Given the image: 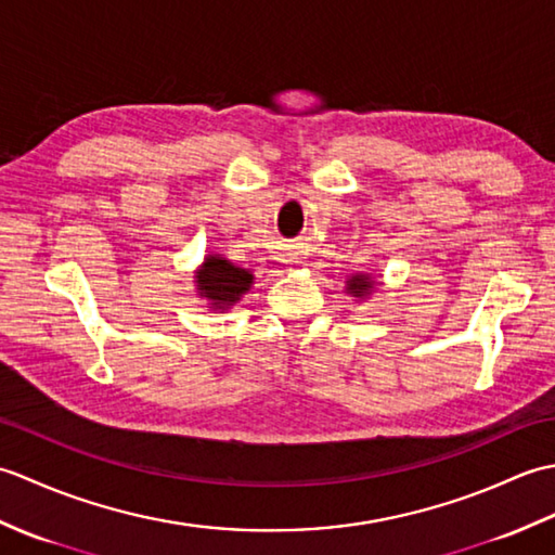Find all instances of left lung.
Returning <instances> with one entry per match:
<instances>
[{
    "label": "left lung",
    "instance_id": "left-lung-1",
    "mask_svg": "<svg viewBox=\"0 0 555 555\" xmlns=\"http://www.w3.org/2000/svg\"><path fill=\"white\" fill-rule=\"evenodd\" d=\"M346 291L350 293V296L364 298V296H367V293L374 291V279H372L370 274H356V276H350V279L346 281Z\"/></svg>",
    "mask_w": 555,
    "mask_h": 555
}]
</instances>
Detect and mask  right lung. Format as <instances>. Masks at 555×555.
<instances>
[{"instance_id":"right-lung-1","label":"right lung","mask_w":555,"mask_h":555,"mask_svg":"<svg viewBox=\"0 0 555 555\" xmlns=\"http://www.w3.org/2000/svg\"><path fill=\"white\" fill-rule=\"evenodd\" d=\"M253 274L247 269L235 267L227 257L207 255L203 267L197 269L195 284L197 293L209 300L215 310H227L241 300L243 293L250 291Z\"/></svg>"}]
</instances>
